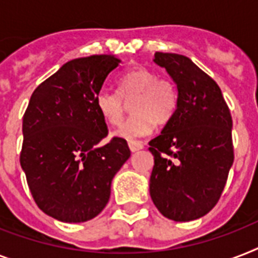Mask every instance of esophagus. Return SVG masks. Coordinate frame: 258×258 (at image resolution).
Instances as JSON below:
<instances>
[{
    "mask_svg": "<svg viewBox=\"0 0 258 258\" xmlns=\"http://www.w3.org/2000/svg\"><path fill=\"white\" fill-rule=\"evenodd\" d=\"M128 147H130V150L133 151V153H137V151H139V150L143 149V145H142L141 142L133 141V142H128Z\"/></svg>",
    "mask_w": 258,
    "mask_h": 258,
    "instance_id": "esophagus-1",
    "label": "esophagus"
}]
</instances>
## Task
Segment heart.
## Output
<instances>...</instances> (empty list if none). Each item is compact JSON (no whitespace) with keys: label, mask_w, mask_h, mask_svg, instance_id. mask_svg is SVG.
Returning <instances> with one entry per match:
<instances>
[{"label":"heart","mask_w":258,"mask_h":258,"mask_svg":"<svg viewBox=\"0 0 258 258\" xmlns=\"http://www.w3.org/2000/svg\"><path fill=\"white\" fill-rule=\"evenodd\" d=\"M131 97L130 109L134 113L115 133L130 142L150 135L157 121H169L178 105V91L170 79H159L149 68L137 67L117 80V93L107 89L97 93L95 107L103 120L117 125L123 119V100Z\"/></svg>","instance_id":"b5f03b06"}]
</instances>
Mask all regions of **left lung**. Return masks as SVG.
<instances>
[{
  "instance_id": "obj_1",
  "label": "left lung",
  "mask_w": 258,
  "mask_h": 258,
  "mask_svg": "<svg viewBox=\"0 0 258 258\" xmlns=\"http://www.w3.org/2000/svg\"><path fill=\"white\" fill-rule=\"evenodd\" d=\"M170 75L178 105L162 133L149 142L154 155L150 196L169 220L186 222L212 210L232 167V116L210 76L186 56L155 52Z\"/></svg>"
}]
</instances>
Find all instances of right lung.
<instances>
[{"label": "right lung", "instance_id": "add662e5", "mask_svg": "<svg viewBox=\"0 0 258 258\" xmlns=\"http://www.w3.org/2000/svg\"><path fill=\"white\" fill-rule=\"evenodd\" d=\"M119 62L113 54L71 60L30 96L20 163L37 206L54 220L78 224L95 218L131 155L121 138L101 145L108 130L95 107Z\"/></svg>", "mask_w": 258, "mask_h": 258}]
</instances>
